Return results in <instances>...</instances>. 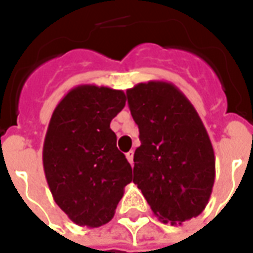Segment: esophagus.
I'll return each mask as SVG.
<instances>
[{"instance_id": "esophagus-1", "label": "esophagus", "mask_w": 253, "mask_h": 253, "mask_svg": "<svg viewBox=\"0 0 253 253\" xmlns=\"http://www.w3.org/2000/svg\"><path fill=\"white\" fill-rule=\"evenodd\" d=\"M126 159H128V162L129 163H133V151H129V152H126Z\"/></svg>"}]
</instances>
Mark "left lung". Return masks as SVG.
I'll return each mask as SVG.
<instances>
[{
  "label": "left lung",
  "mask_w": 253,
  "mask_h": 253,
  "mask_svg": "<svg viewBox=\"0 0 253 253\" xmlns=\"http://www.w3.org/2000/svg\"><path fill=\"white\" fill-rule=\"evenodd\" d=\"M126 95L141 139L133 183L162 222L180 225L197 217L212 191L215 156L196 108L166 82L136 84Z\"/></svg>",
  "instance_id": "obj_1"
}]
</instances>
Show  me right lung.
<instances>
[{
    "label": "right lung",
    "mask_w": 253,
    "mask_h": 253,
    "mask_svg": "<svg viewBox=\"0 0 253 253\" xmlns=\"http://www.w3.org/2000/svg\"><path fill=\"white\" fill-rule=\"evenodd\" d=\"M122 90L83 84L54 108L43 143V169L56 204L80 227L110 222L132 181V168L117 148L112 118L125 107Z\"/></svg>",
    "instance_id": "obj_1"
}]
</instances>
